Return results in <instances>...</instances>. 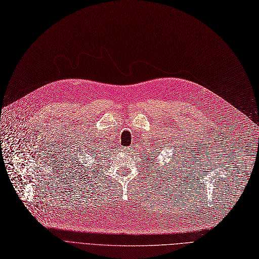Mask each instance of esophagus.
<instances>
[{
    "mask_svg": "<svg viewBox=\"0 0 259 259\" xmlns=\"http://www.w3.org/2000/svg\"><path fill=\"white\" fill-rule=\"evenodd\" d=\"M125 152L130 153V152H131V148H126V149H125Z\"/></svg>",
    "mask_w": 259,
    "mask_h": 259,
    "instance_id": "obj_1",
    "label": "esophagus"
}]
</instances>
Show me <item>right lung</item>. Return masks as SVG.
I'll list each match as a JSON object with an SVG mask.
<instances>
[{
	"instance_id": "right-lung-1",
	"label": "right lung",
	"mask_w": 259,
	"mask_h": 259,
	"mask_svg": "<svg viewBox=\"0 0 259 259\" xmlns=\"http://www.w3.org/2000/svg\"><path fill=\"white\" fill-rule=\"evenodd\" d=\"M89 153H91V154H88V155H90V157H92V156H94V154H95V150H94V149H93V150H91V152H89ZM95 161V160H94ZM79 164L81 165V166H85V165H83V164H81V161L79 162ZM86 164H87V162H86ZM79 166V165H78ZM86 167H84L83 169H85Z\"/></svg>"
}]
</instances>
